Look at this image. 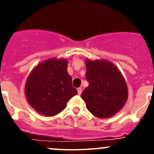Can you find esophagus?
I'll use <instances>...</instances> for the list:
<instances>
[{"label": "esophagus", "mask_w": 154, "mask_h": 154, "mask_svg": "<svg viewBox=\"0 0 154 154\" xmlns=\"http://www.w3.org/2000/svg\"><path fill=\"white\" fill-rule=\"evenodd\" d=\"M77 91H78V94H79V95H81V93H82V88H78V89H77Z\"/></svg>", "instance_id": "obj_1"}]
</instances>
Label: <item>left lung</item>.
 Masks as SVG:
<instances>
[{"mask_svg": "<svg viewBox=\"0 0 154 154\" xmlns=\"http://www.w3.org/2000/svg\"><path fill=\"white\" fill-rule=\"evenodd\" d=\"M89 82L81 95L86 108L96 117L109 118L123 108L128 98V89L120 71L106 60H85Z\"/></svg>", "mask_w": 154, "mask_h": 154, "instance_id": "1", "label": "left lung"}]
</instances>
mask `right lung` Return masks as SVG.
Wrapping results in <instances>:
<instances>
[{
    "mask_svg": "<svg viewBox=\"0 0 154 154\" xmlns=\"http://www.w3.org/2000/svg\"><path fill=\"white\" fill-rule=\"evenodd\" d=\"M68 61L49 58L31 71L25 83L28 103L38 113L53 116L66 107L68 101L78 93L67 72Z\"/></svg>",
    "mask_w": 154,
    "mask_h": 154,
    "instance_id": "1",
    "label": "right lung"
}]
</instances>
